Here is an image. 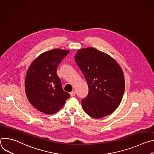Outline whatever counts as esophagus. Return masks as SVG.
I'll list each match as a JSON object with an SVG mask.
<instances>
[{
  "instance_id": "esophagus-1",
  "label": "esophagus",
  "mask_w": 154,
  "mask_h": 154,
  "mask_svg": "<svg viewBox=\"0 0 154 154\" xmlns=\"http://www.w3.org/2000/svg\"><path fill=\"white\" fill-rule=\"evenodd\" d=\"M70 95H71V97H73V96H74L75 95V91H72V92H71L70 93Z\"/></svg>"
}]
</instances>
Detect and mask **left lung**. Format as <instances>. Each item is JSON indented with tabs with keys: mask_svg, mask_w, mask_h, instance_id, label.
<instances>
[{
	"mask_svg": "<svg viewBox=\"0 0 154 154\" xmlns=\"http://www.w3.org/2000/svg\"><path fill=\"white\" fill-rule=\"evenodd\" d=\"M75 60L89 88L88 94L82 100L83 110L96 119L113 113L125 90L124 75L119 64L111 56L93 48L79 49Z\"/></svg>",
	"mask_w": 154,
	"mask_h": 154,
	"instance_id": "left-lung-1",
	"label": "left lung"
}]
</instances>
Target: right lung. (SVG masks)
Wrapping results in <instances>:
<instances>
[{
    "mask_svg": "<svg viewBox=\"0 0 154 154\" xmlns=\"http://www.w3.org/2000/svg\"><path fill=\"white\" fill-rule=\"evenodd\" d=\"M69 50L54 49L37 57L31 63L25 79V91L30 103L47 115L57 113L70 97L63 91L57 74L59 63Z\"/></svg>",
    "mask_w": 154,
    "mask_h": 154,
    "instance_id": "1",
    "label": "right lung"
}]
</instances>
